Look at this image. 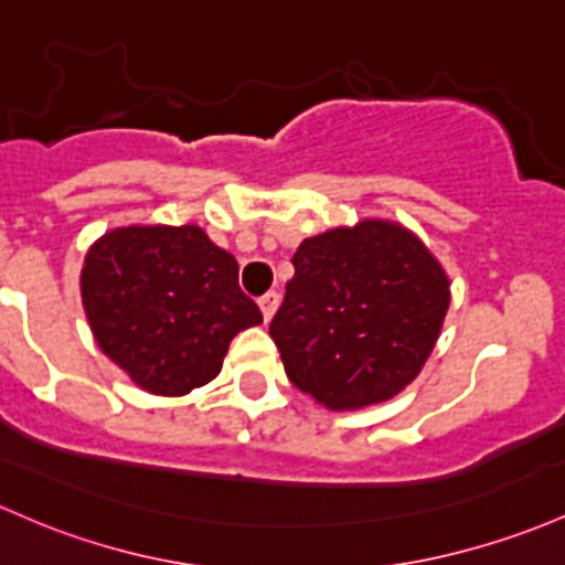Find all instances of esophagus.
Returning a JSON list of instances; mask_svg holds the SVG:
<instances>
[{
  "mask_svg": "<svg viewBox=\"0 0 565 565\" xmlns=\"http://www.w3.org/2000/svg\"><path fill=\"white\" fill-rule=\"evenodd\" d=\"M278 302H281V297H278V292H273V289H270V292H265L263 297H259V311H263L265 321L273 319V313H276Z\"/></svg>",
  "mask_w": 565,
  "mask_h": 565,
  "instance_id": "34e87169",
  "label": "esophagus"
}]
</instances>
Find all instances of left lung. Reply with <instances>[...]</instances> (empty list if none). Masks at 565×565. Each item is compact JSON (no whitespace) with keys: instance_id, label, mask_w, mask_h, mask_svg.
<instances>
[{"instance_id":"1","label":"left lung","mask_w":565,"mask_h":565,"mask_svg":"<svg viewBox=\"0 0 565 565\" xmlns=\"http://www.w3.org/2000/svg\"><path fill=\"white\" fill-rule=\"evenodd\" d=\"M270 321L284 370L330 411L392 399L420 373L450 306V281L418 235L386 220L297 246Z\"/></svg>"}]
</instances>
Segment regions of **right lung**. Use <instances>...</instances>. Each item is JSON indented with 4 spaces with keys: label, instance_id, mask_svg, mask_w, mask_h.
Masks as SVG:
<instances>
[{
    "label": "right lung",
    "instance_id": "obj_1",
    "mask_svg": "<svg viewBox=\"0 0 565 565\" xmlns=\"http://www.w3.org/2000/svg\"><path fill=\"white\" fill-rule=\"evenodd\" d=\"M79 287L98 349L160 396L206 386L235 334L263 324L233 254L195 225L109 231L90 246Z\"/></svg>",
    "mask_w": 565,
    "mask_h": 565
}]
</instances>
